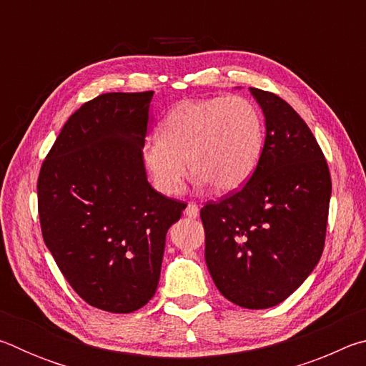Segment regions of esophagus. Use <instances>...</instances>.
Wrapping results in <instances>:
<instances>
[{
  "mask_svg": "<svg viewBox=\"0 0 366 366\" xmlns=\"http://www.w3.org/2000/svg\"><path fill=\"white\" fill-rule=\"evenodd\" d=\"M198 213H200V208L195 203H189L187 208H185V216H189V218H197Z\"/></svg>",
  "mask_w": 366,
  "mask_h": 366,
  "instance_id": "obj_1",
  "label": "esophagus"
}]
</instances>
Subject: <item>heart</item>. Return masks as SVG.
Returning <instances> with one entry per match:
<instances>
[{
	"label": "heart",
	"mask_w": 366,
	"mask_h": 366,
	"mask_svg": "<svg viewBox=\"0 0 366 366\" xmlns=\"http://www.w3.org/2000/svg\"><path fill=\"white\" fill-rule=\"evenodd\" d=\"M142 150L145 168L159 192L177 195L189 169L200 185L218 194L239 190L253 176L264 147L259 109L242 97L182 100Z\"/></svg>",
	"instance_id": "1"
}]
</instances>
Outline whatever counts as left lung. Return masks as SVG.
Returning a JSON list of instances; mask_svg holds the SVG:
<instances>
[{
	"instance_id": "8db88e82",
	"label": "left lung",
	"mask_w": 366,
	"mask_h": 366,
	"mask_svg": "<svg viewBox=\"0 0 366 366\" xmlns=\"http://www.w3.org/2000/svg\"><path fill=\"white\" fill-rule=\"evenodd\" d=\"M264 116L262 158L242 189L207 203L205 259L227 300L274 307L300 287L323 253L331 176L305 121L274 94L250 89Z\"/></svg>"
}]
</instances>
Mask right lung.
I'll return each instance as SVG.
<instances>
[{"mask_svg": "<svg viewBox=\"0 0 366 366\" xmlns=\"http://www.w3.org/2000/svg\"><path fill=\"white\" fill-rule=\"evenodd\" d=\"M153 92L84 103L43 161L36 192L43 240L92 307L131 313L157 292L166 232L185 203L154 190L142 148Z\"/></svg>", "mask_w": 366, "mask_h": 366, "instance_id": "1", "label": "right lung"}]
</instances>
